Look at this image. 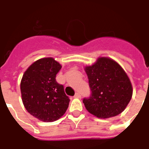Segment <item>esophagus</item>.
Instances as JSON below:
<instances>
[{"mask_svg": "<svg viewBox=\"0 0 149 149\" xmlns=\"http://www.w3.org/2000/svg\"><path fill=\"white\" fill-rule=\"evenodd\" d=\"M75 98H80L81 97V94L79 92H76L74 95Z\"/></svg>", "mask_w": 149, "mask_h": 149, "instance_id": "obj_1", "label": "esophagus"}]
</instances>
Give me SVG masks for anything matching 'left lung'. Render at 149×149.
I'll use <instances>...</instances> for the list:
<instances>
[{
    "mask_svg": "<svg viewBox=\"0 0 149 149\" xmlns=\"http://www.w3.org/2000/svg\"><path fill=\"white\" fill-rule=\"evenodd\" d=\"M84 70L89 79L92 95L83 102L88 112L100 119H108L125 111L132 96L130 78L122 66L113 59L99 57Z\"/></svg>",
    "mask_w": 149,
    "mask_h": 149,
    "instance_id": "obj_1",
    "label": "left lung"
}]
</instances>
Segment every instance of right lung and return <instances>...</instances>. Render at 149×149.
<instances>
[{"instance_id":"add662e5","label":"right lung","mask_w":149,"mask_h":149,"mask_svg":"<svg viewBox=\"0 0 149 149\" xmlns=\"http://www.w3.org/2000/svg\"><path fill=\"white\" fill-rule=\"evenodd\" d=\"M61 68L53 57H44L32 63L23 74L20 83L23 105L38 120L57 121L68 108L70 100L55 79Z\"/></svg>"}]
</instances>
